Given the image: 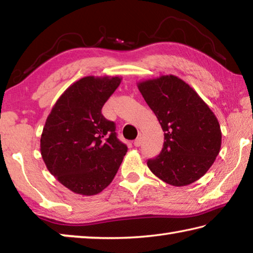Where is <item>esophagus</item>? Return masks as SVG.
Wrapping results in <instances>:
<instances>
[{"instance_id":"1","label":"esophagus","mask_w":253,"mask_h":253,"mask_svg":"<svg viewBox=\"0 0 253 253\" xmlns=\"http://www.w3.org/2000/svg\"><path fill=\"white\" fill-rule=\"evenodd\" d=\"M134 145H135L136 147L142 146V137H138V138H136V139L134 140Z\"/></svg>"}]
</instances>
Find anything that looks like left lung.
Listing matches in <instances>:
<instances>
[{
  "mask_svg": "<svg viewBox=\"0 0 253 253\" xmlns=\"http://www.w3.org/2000/svg\"><path fill=\"white\" fill-rule=\"evenodd\" d=\"M138 89L164 131L161 153L147 161L149 169L173 186L198 181L220 153L222 134L215 115L176 76L142 81Z\"/></svg>",
  "mask_w": 253,
  "mask_h": 253,
  "instance_id": "left-lung-1",
  "label": "left lung"
}]
</instances>
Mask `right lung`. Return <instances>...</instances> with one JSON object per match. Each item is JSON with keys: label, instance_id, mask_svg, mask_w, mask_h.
<instances>
[{"label": "right lung", "instance_id": "add662e5", "mask_svg": "<svg viewBox=\"0 0 253 253\" xmlns=\"http://www.w3.org/2000/svg\"><path fill=\"white\" fill-rule=\"evenodd\" d=\"M119 77H84L60 96L46 118L40 140L49 172L77 194L95 195L109 185L127 146L116 125L101 114L121 84Z\"/></svg>", "mask_w": 253, "mask_h": 253}]
</instances>
